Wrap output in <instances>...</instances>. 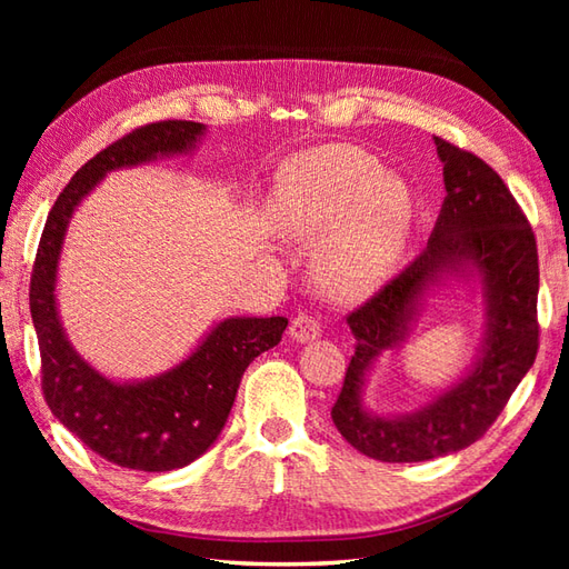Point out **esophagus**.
<instances>
[{"label": "esophagus", "instance_id": "1", "mask_svg": "<svg viewBox=\"0 0 569 569\" xmlns=\"http://www.w3.org/2000/svg\"><path fill=\"white\" fill-rule=\"evenodd\" d=\"M288 335H291L293 342L306 345V342L318 340V337H320V325L312 320V318H308V316H298V318L291 320V328H288Z\"/></svg>", "mask_w": 569, "mask_h": 569}]
</instances>
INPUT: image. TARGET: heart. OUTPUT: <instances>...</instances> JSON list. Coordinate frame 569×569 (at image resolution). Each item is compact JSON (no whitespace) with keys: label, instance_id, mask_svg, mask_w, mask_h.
<instances>
[{"label":"heart","instance_id":"1","mask_svg":"<svg viewBox=\"0 0 569 569\" xmlns=\"http://www.w3.org/2000/svg\"><path fill=\"white\" fill-rule=\"evenodd\" d=\"M276 232L318 241L312 276L325 296L359 300L391 276L413 220V192L373 156L322 147L296 156L269 198Z\"/></svg>","mask_w":569,"mask_h":569}]
</instances>
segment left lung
I'll list each match as a JSON object with an SVG mask.
<instances>
[{
	"mask_svg": "<svg viewBox=\"0 0 569 569\" xmlns=\"http://www.w3.org/2000/svg\"><path fill=\"white\" fill-rule=\"evenodd\" d=\"M435 149L445 200L428 247L347 318L357 347L332 422L355 450L381 462H426L477 442L538 352L533 229L493 168L438 137ZM450 280L465 282L482 300L486 335L476 361L410 415H377L363 403L372 367L402 346L427 296Z\"/></svg>",
	"mask_w": 569,
	"mask_h": 569,
	"instance_id": "8db88e82",
	"label": "left lung"
}]
</instances>
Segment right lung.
<instances>
[{
    "instance_id": "1",
    "label": "right lung",
    "mask_w": 569,
    "mask_h": 569,
    "mask_svg": "<svg viewBox=\"0 0 569 569\" xmlns=\"http://www.w3.org/2000/svg\"><path fill=\"white\" fill-rule=\"evenodd\" d=\"M208 134L198 122H156L131 131L72 176L48 214L31 276V320L39 335L43 396L51 413L107 462L173 471L220 438L241 373L281 342L286 318H222L190 352L147 379L107 377L68 340L58 310V263L80 202L107 173L196 153Z\"/></svg>"
}]
</instances>
